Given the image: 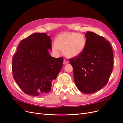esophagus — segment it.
<instances>
[{"label":"esophagus","instance_id":"esophagus-1","mask_svg":"<svg viewBox=\"0 0 123 123\" xmlns=\"http://www.w3.org/2000/svg\"><path fill=\"white\" fill-rule=\"evenodd\" d=\"M69 62V61H67V60H66V59H64V64H68V63Z\"/></svg>","mask_w":123,"mask_h":123}]
</instances>
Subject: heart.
<instances>
[{
    "label": "heart",
    "mask_w": 123,
    "mask_h": 123,
    "mask_svg": "<svg viewBox=\"0 0 123 123\" xmlns=\"http://www.w3.org/2000/svg\"><path fill=\"white\" fill-rule=\"evenodd\" d=\"M86 46L84 35L77 33H64L59 35L53 45V50L58 52L60 49L68 57H74L81 53Z\"/></svg>",
    "instance_id": "b5f03b06"
}]
</instances>
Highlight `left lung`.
Wrapping results in <instances>:
<instances>
[{
    "label": "left lung",
    "instance_id": "1",
    "mask_svg": "<svg viewBox=\"0 0 123 123\" xmlns=\"http://www.w3.org/2000/svg\"><path fill=\"white\" fill-rule=\"evenodd\" d=\"M85 36L83 51L69 59L77 88L84 93L90 94L107 84L113 69V53L109 42L103 36L89 31Z\"/></svg>",
    "mask_w": 123,
    "mask_h": 123
}]
</instances>
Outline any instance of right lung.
Segmentation results:
<instances>
[{
    "label": "right lung",
    "mask_w": 123,
    "mask_h": 123,
    "mask_svg": "<svg viewBox=\"0 0 123 123\" xmlns=\"http://www.w3.org/2000/svg\"><path fill=\"white\" fill-rule=\"evenodd\" d=\"M50 36L36 33L22 40L13 58V77L25 93L41 96L49 92L52 82L57 77L64 59L49 54Z\"/></svg>",
    "instance_id": "obj_1"
}]
</instances>
